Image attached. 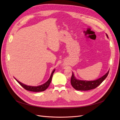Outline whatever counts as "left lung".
Listing matches in <instances>:
<instances>
[{
    "label": "left lung",
    "instance_id": "1",
    "mask_svg": "<svg viewBox=\"0 0 120 120\" xmlns=\"http://www.w3.org/2000/svg\"><path fill=\"white\" fill-rule=\"evenodd\" d=\"M107 37L109 38L108 34H106ZM109 73V71L107 72L104 76L97 80L93 81H86L81 80L76 78L74 73L72 72V76L71 77V84L74 89L78 90H89L95 89L98 86L101 84L103 81L108 76Z\"/></svg>",
    "mask_w": 120,
    "mask_h": 120
}]
</instances>
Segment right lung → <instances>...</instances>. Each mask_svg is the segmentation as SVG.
Masks as SVG:
<instances>
[{"mask_svg":"<svg viewBox=\"0 0 120 120\" xmlns=\"http://www.w3.org/2000/svg\"><path fill=\"white\" fill-rule=\"evenodd\" d=\"M55 71V69H54L53 71H52L51 75H50V76L49 80L46 82V83L44 84L40 85V86H28L26 85H25L22 83H21L20 82L16 80L15 78V79L16 80V81L25 90H27L30 91H33V92H40V91H43L44 90H45L47 88L49 87V86L50 85V82L52 81V76L53 73Z\"/></svg>","mask_w":120,"mask_h":120,"instance_id":"add662e5","label":"right lung"}]
</instances>
